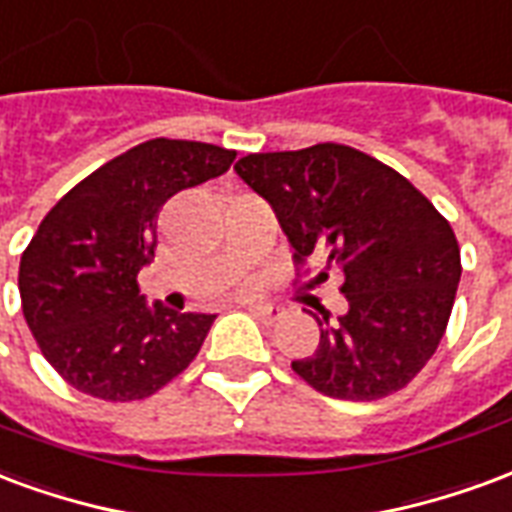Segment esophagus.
I'll return each instance as SVG.
<instances>
[{"label":"esophagus","instance_id":"1","mask_svg":"<svg viewBox=\"0 0 512 512\" xmlns=\"http://www.w3.org/2000/svg\"><path fill=\"white\" fill-rule=\"evenodd\" d=\"M248 311L253 313V316H256V319H259V322H264V324H275L278 322V319H281L283 313H281V308H278V305H248Z\"/></svg>","mask_w":512,"mask_h":512}]
</instances>
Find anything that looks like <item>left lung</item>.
Masks as SVG:
<instances>
[{
    "instance_id": "left-lung-1",
    "label": "left lung",
    "mask_w": 512,
    "mask_h": 512,
    "mask_svg": "<svg viewBox=\"0 0 512 512\" xmlns=\"http://www.w3.org/2000/svg\"><path fill=\"white\" fill-rule=\"evenodd\" d=\"M234 171L272 207L294 264L319 256L343 272L346 311L316 319L319 346L294 374L341 401L406 387L453 311L461 251L450 223L409 179L343 144L256 152Z\"/></svg>"
}]
</instances>
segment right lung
Returning a JSON list of instances; mask_svg holds the SVG:
<instances>
[{
    "label": "right lung",
    "instance_id": "obj_1",
    "mask_svg": "<svg viewBox=\"0 0 512 512\" xmlns=\"http://www.w3.org/2000/svg\"><path fill=\"white\" fill-rule=\"evenodd\" d=\"M234 158L215 144L152 138L81 179L43 218L21 253L18 292L40 352L70 387L141 401L193 363L215 316L147 305L136 275L155 259L163 204Z\"/></svg>",
    "mask_w": 512,
    "mask_h": 512
}]
</instances>
